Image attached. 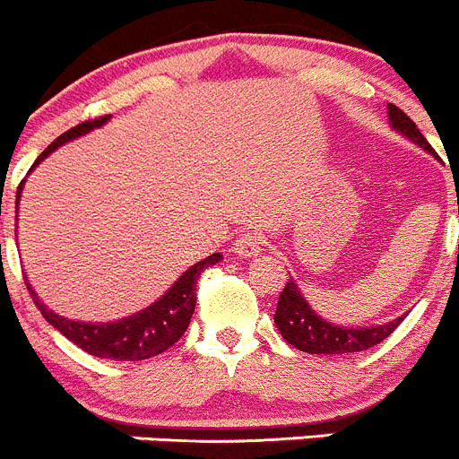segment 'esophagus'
<instances>
[{"mask_svg":"<svg viewBox=\"0 0 459 459\" xmlns=\"http://www.w3.org/2000/svg\"><path fill=\"white\" fill-rule=\"evenodd\" d=\"M233 251L238 255H242V258L258 255L260 251H263V238H260V233H255V230H242V233L238 235V239H235Z\"/></svg>","mask_w":459,"mask_h":459,"instance_id":"34e87169","label":"esophagus"}]
</instances>
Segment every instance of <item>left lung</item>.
Listing matches in <instances>:
<instances>
[{
	"instance_id": "8db88e82",
	"label": "left lung",
	"mask_w": 459,
	"mask_h": 459,
	"mask_svg": "<svg viewBox=\"0 0 459 459\" xmlns=\"http://www.w3.org/2000/svg\"><path fill=\"white\" fill-rule=\"evenodd\" d=\"M389 122L396 131H401L405 138H410L412 143H417L419 147L426 149L428 153H435V149L430 147L426 138L421 135V131L417 128V124L398 108V106L389 104ZM278 331L285 337L288 344H292L294 349L306 351V353H328V355H342V353H358V351H367L371 346L380 344L383 340H387L394 333V328L403 321V316L383 324V326H369V328H342L333 326L328 321L321 319L307 301L303 299L301 290L297 288V282L288 281V285L282 288L281 297H278L276 315H273Z\"/></svg>"
}]
</instances>
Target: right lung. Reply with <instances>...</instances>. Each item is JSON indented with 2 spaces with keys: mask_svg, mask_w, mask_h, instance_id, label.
I'll return each mask as SVG.
<instances>
[{
  "mask_svg": "<svg viewBox=\"0 0 459 459\" xmlns=\"http://www.w3.org/2000/svg\"><path fill=\"white\" fill-rule=\"evenodd\" d=\"M110 115L104 117L88 119V122L76 124L74 128L65 131L63 135L54 140L45 152L38 156V160L33 162V167L42 160V158L49 156L54 149H58L61 144L70 143V140L79 138L83 133L92 131V128L101 126V124L108 119ZM31 167V169H33ZM24 181L17 186V199L20 201V192H22ZM221 255L212 254L208 255L201 263L192 264L181 278H178L162 299H158L153 306H149L147 310L138 312V315L128 316L122 321H110V324H83V321H72L65 316H58L56 312L47 310L40 303V299L36 297V292L31 290V285L27 282V290L31 294V299L36 301L38 310L42 312L47 321L56 331H61L63 335L70 342H74L79 349H83L85 353L94 355V358H106V359H126V362H135V359H147L153 355L165 353L169 346L177 344L181 340V335L186 333V328L190 326L192 312L196 306V281H199V273L204 272L210 264L220 263Z\"/></svg>",
  "mask_w": 459,
  "mask_h": 459,
  "instance_id": "1",
  "label": "right lung"
}]
</instances>
